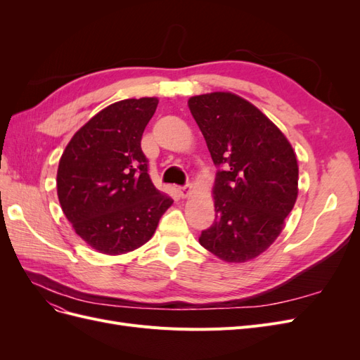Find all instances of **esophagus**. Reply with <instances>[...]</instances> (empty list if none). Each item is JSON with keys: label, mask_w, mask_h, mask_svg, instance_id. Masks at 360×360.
<instances>
[{"label": "esophagus", "mask_w": 360, "mask_h": 360, "mask_svg": "<svg viewBox=\"0 0 360 360\" xmlns=\"http://www.w3.org/2000/svg\"><path fill=\"white\" fill-rule=\"evenodd\" d=\"M177 191H179V195L181 198H188L192 192V186L191 184H183V186L177 188Z\"/></svg>", "instance_id": "1"}]
</instances>
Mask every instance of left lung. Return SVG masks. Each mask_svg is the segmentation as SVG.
I'll return each mask as SVG.
<instances>
[{"instance_id":"obj_1","label":"left lung","mask_w":360,"mask_h":360,"mask_svg":"<svg viewBox=\"0 0 360 360\" xmlns=\"http://www.w3.org/2000/svg\"><path fill=\"white\" fill-rule=\"evenodd\" d=\"M188 105L217 168L216 219L200 243L228 263H243L284 228L297 198L296 155L258 108L233 93L195 96Z\"/></svg>"}]
</instances>
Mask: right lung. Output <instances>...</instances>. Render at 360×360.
<instances>
[{"mask_svg":"<svg viewBox=\"0 0 360 360\" xmlns=\"http://www.w3.org/2000/svg\"><path fill=\"white\" fill-rule=\"evenodd\" d=\"M156 97L106 106L73 135L57 172L61 209L76 234L108 255L148 242L172 204L155 188L141 148Z\"/></svg>","mask_w":360,"mask_h":360,"instance_id":"obj_1","label":"right lung"}]
</instances>
